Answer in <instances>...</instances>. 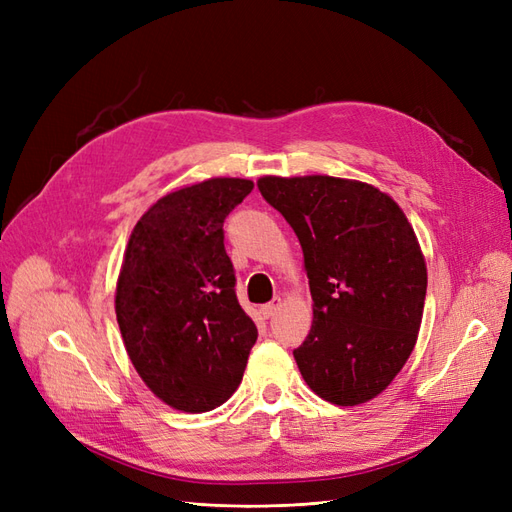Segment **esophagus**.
<instances>
[{
    "label": "esophagus",
    "instance_id": "obj_1",
    "mask_svg": "<svg viewBox=\"0 0 512 512\" xmlns=\"http://www.w3.org/2000/svg\"><path fill=\"white\" fill-rule=\"evenodd\" d=\"M280 307H282V299H280V297H275L271 303H267V305H262V307H260V314L265 316V318H271V316H275L277 312H280Z\"/></svg>",
    "mask_w": 512,
    "mask_h": 512
}]
</instances>
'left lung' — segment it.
<instances>
[{
    "mask_svg": "<svg viewBox=\"0 0 512 512\" xmlns=\"http://www.w3.org/2000/svg\"><path fill=\"white\" fill-rule=\"evenodd\" d=\"M258 190L299 237L314 320L294 350L303 380L335 406H359L393 382L421 329L427 267L395 200L329 175L260 177Z\"/></svg>",
    "mask_w": 512,
    "mask_h": 512,
    "instance_id": "obj_1",
    "label": "left lung"
}]
</instances>
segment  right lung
Masks as SVG:
<instances>
[{
	"label": "right lung",
	"mask_w": 512,
	"mask_h": 512,
	"mask_svg": "<svg viewBox=\"0 0 512 512\" xmlns=\"http://www.w3.org/2000/svg\"><path fill=\"white\" fill-rule=\"evenodd\" d=\"M252 188L250 179L215 177L162 196L123 256L115 294L123 344L151 393L181 412L222 406L256 344L222 228Z\"/></svg>",
	"instance_id": "1"
}]
</instances>
